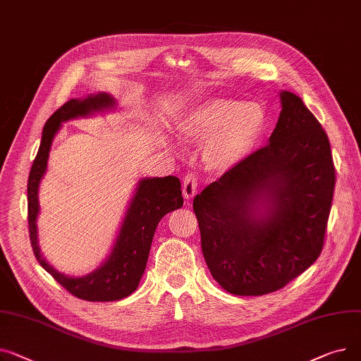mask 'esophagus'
<instances>
[{
	"instance_id": "obj_1",
	"label": "esophagus",
	"mask_w": 361,
	"mask_h": 361,
	"mask_svg": "<svg viewBox=\"0 0 361 361\" xmlns=\"http://www.w3.org/2000/svg\"><path fill=\"white\" fill-rule=\"evenodd\" d=\"M197 178L194 175H186L183 179L182 190H183V197L185 200H190L197 194Z\"/></svg>"
}]
</instances>
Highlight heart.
I'll use <instances>...</instances> for the list:
<instances>
[{
	"label": "heart",
	"instance_id": "b5f03b06",
	"mask_svg": "<svg viewBox=\"0 0 361 361\" xmlns=\"http://www.w3.org/2000/svg\"><path fill=\"white\" fill-rule=\"evenodd\" d=\"M267 128L265 106L221 96L192 106L176 122L183 141L204 144V163L217 173H227L247 160L261 144Z\"/></svg>",
	"mask_w": 361,
	"mask_h": 361
}]
</instances>
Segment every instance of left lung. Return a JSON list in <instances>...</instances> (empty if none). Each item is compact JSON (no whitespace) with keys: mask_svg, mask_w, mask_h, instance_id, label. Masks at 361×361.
<instances>
[{"mask_svg":"<svg viewBox=\"0 0 361 361\" xmlns=\"http://www.w3.org/2000/svg\"><path fill=\"white\" fill-rule=\"evenodd\" d=\"M261 150L194 198L213 279L236 295L283 288L321 255L335 188L329 140L291 92Z\"/></svg>","mask_w":361,"mask_h":361,"instance_id":"obj_1","label":"left lung"}]
</instances>
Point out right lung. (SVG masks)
<instances>
[{
	"label": "right lung",
	"mask_w": 361,
	"mask_h": 361,
	"mask_svg": "<svg viewBox=\"0 0 361 361\" xmlns=\"http://www.w3.org/2000/svg\"><path fill=\"white\" fill-rule=\"evenodd\" d=\"M115 106V97L104 92L89 94L82 99H71L62 104L44 126L27 182V219L35 257L63 288L75 298L87 302H115L128 298L137 290L147 267L148 253L159 221L171 211L183 205L180 180L176 176L142 178L138 180L134 195L125 211L109 255L99 268L81 277H70L55 269L42 255L36 224L40 211L39 186L47 173L52 141L63 122L114 111Z\"/></svg>",
	"instance_id": "add662e5"
}]
</instances>
